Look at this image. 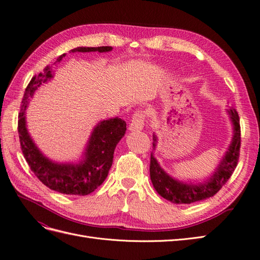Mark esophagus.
Segmentation results:
<instances>
[{"mask_svg": "<svg viewBox=\"0 0 260 260\" xmlns=\"http://www.w3.org/2000/svg\"><path fill=\"white\" fill-rule=\"evenodd\" d=\"M146 121V113L142 110H137L133 114L132 121L129 123L131 131H141L143 128Z\"/></svg>", "mask_w": 260, "mask_h": 260, "instance_id": "1", "label": "esophagus"}]
</instances>
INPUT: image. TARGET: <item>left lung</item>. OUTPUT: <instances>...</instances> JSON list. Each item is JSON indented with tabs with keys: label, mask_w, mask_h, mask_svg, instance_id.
<instances>
[{
	"label": "left lung",
	"mask_w": 260,
	"mask_h": 260,
	"mask_svg": "<svg viewBox=\"0 0 260 260\" xmlns=\"http://www.w3.org/2000/svg\"><path fill=\"white\" fill-rule=\"evenodd\" d=\"M230 118L234 123L235 135L229 151L220 162L215 174L204 184H184L169 177L157 164L156 159L151 153L150 160V177L153 186L157 193L171 203L179 205H189L196 201L204 200L214 196L217 191L226 184L234 174L240 157V147H241V128H240V118L235 109H230ZM153 148L156 146V137L153 136Z\"/></svg>",
	"instance_id": "left-lung-1"
}]
</instances>
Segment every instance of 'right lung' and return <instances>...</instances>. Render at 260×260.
Returning a JSON list of instances; mask_svg holds the SVG:
<instances>
[{
  "label": "right lung",
  "mask_w": 260,
  "mask_h": 260,
  "mask_svg": "<svg viewBox=\"0 0 260 260\" xmlns=\"http://www.w3.org/2000/svg\"><path fill=\"white\" fill-rule=\"evenodd\" d=\"M111 49L112 48L109 46L78 47L71 51L107 52ZM64 56L65 54H61L56 59V62H60ZM51 77V67L46 66L43 73L33 76L24 91L20 112L18 115V134L21 151L34 175L48 188L66 195H89L108 176V171L112 165L115 146L124 136L126 131V122L119 118L102 121L92 133L89 145L86 147L84 159L80 164L67 165L52 162L42 154L31 137L28 136L24 115L28 104L27 101L32 98L38 86L49 80Z\"/></svg>",
  "instance_id": "add662e5"
}]
</instances>
